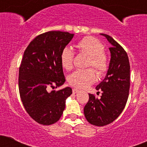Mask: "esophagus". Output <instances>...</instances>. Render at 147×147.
<instances>
[{"label":"esophagus","mask_w":147,"mask_h":147,"mask_svg":"<svg viewBox=\"0 0 147 147\" xmlns=\"http://www.w3.org/2000/svg\"><path fill=\"white\" fill-rule=\"evenodd\" d=\"M79 92H80V91H79V89H73V94H77V93H79Z\"/></svg>","instance_id":"34e87169"}]
</instances>
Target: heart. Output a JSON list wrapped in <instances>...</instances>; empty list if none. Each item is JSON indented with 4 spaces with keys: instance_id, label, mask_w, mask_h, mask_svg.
Wrapping results in <instances>:
<instances>
[{
    "instance_id": "b5f03b06",
    "label": "heart",
    "mask_w": 147,
    "mask_h": 147,
    "mask_svg": "<svg viewBox=\"0 0 147 147\" xmlns=\"http://www.w3.org/2000/svg\"><path fill=\"white\" fill-rule=\"evenodd\" d=\"M76 47L80 53L87 55L86 66L95 68L99 76H103L109 68V60L105 53L102 43L97 38L87 36L79 40ZM74 53L72 49L65 47L61 51V63L65 70L73 68V60ZM68 82L71 86L79 89H84L96 81V74L92 68L76 70L68 76Z\"/></svg>"
}]
</instances>
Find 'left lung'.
<instances>
[{"instance_id": "obj_1", "label": "left lung", "mask_w": 147, "mask_h": 147, "mask_svg": "<svg viewBox=\"0 0 147 147\" xmlns=\"http://www.w3.org/2000/svg\"><path fill=\"white\" fill-rule=\"evenodd\" d=\"M101 34L112 45L109 48V68L104 80L96 87L102 92L101 98L89 94V101L84 109L88 122L97 126L108 125L119 116L126 105L130 89V63L126 52L113 37Z\"/></svg>"}]
</instances>
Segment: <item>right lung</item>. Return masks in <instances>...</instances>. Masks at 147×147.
Masks as SVG:
<instances>
[{"label": "right lung", "instance_id": "1", "mask_svg": "<svg viewBox=\"0 0 147 147\" xmlns=\"http://www.w3.org/2000/svg\"><path fill=\"white\" fill-rule=\"evenodd\" d=\"M74 35L61 31L45 32L31 42L24 53L19 72L21 100L29 116L42 125H51L61 118L65 100L72 94L70 87L47 89L65 83L61 53Z\"/></svg>", "mask_w": 147, "mask_h": 147}]
</instances>
